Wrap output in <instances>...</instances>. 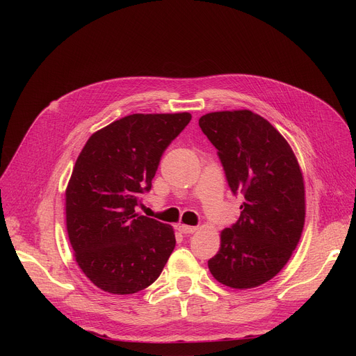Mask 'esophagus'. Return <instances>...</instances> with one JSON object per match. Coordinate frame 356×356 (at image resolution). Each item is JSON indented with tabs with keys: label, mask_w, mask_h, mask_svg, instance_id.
<instances>
[{
	"label": "esophagus",
	"mask_w": 356,
	"mask_h": 356,
	"mask_svg": "<svg viewBox=\"0 0 356 356\" xmlns=\"http://www.w3.org/2000/svg\"><path fill=\"white\" fill-rule=\"evenodd\" d=\"M179 231L181 232V234H193V232H196L197 231V228L196 227H189V225H179Z\"/></svg>",
	"instance_id": "1"
}]
</instances>
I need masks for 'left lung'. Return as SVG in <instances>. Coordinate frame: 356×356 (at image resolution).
<instances>
[{"mask_svg": "<svg viewBox=\"0 0 356 356\" xmlns=\"http://www.w3.org/2000/svg\"><path fill=\"white\" fill-rule=\"evenodd\" d=\"M199 127L218 149L239 219L220 232V248L208 261L212 275L232 289L267 283L287 264L300 241L305 181L290 144L248 109L200 117Z\"/></svg>", "mask_w": 356, "mask_h": 356, "instance_id": "1", "label": "left lung"}]
</instances>
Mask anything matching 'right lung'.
<instances>
[{"label": "right lung", "instance_id": "obj_1", "mask_svg": "<svg viewBox=\"0 0 356 356\" xmlns=\"http://www.w3.org/2000/svg\"><path fill=\"white\" fill-rule=\"evenodd\" d=\"M192 120L133 114L93 133L66 188V228L74 258L98 289L133 294L153 284L176 245L175 231L138 215L160 159Z\"/></svg>", "mask_w": 356, "mask_h": 356}]
</instances>
